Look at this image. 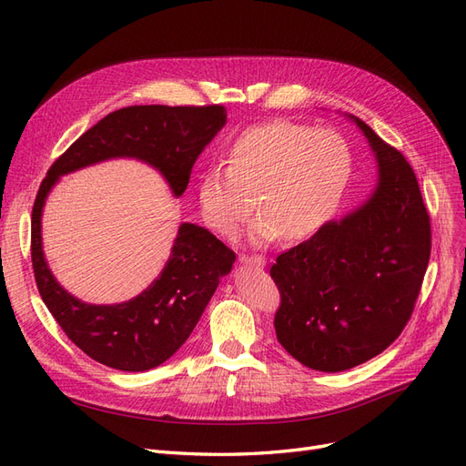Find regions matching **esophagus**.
<instances>
[{"label":"esophagus","mask_w":466,"mask_h":466,"mask_svg":"<svg viewBox=\"0 0 466 466\" xmlns=\"http://www.w3.org/2000/svg\"><path fill=\"white\" fill-rule=\"evenodd\" d=\"M238 262L245 266H255V268H264L266 260L262 257H248V255H238Z\"/></svg>","instance_id":"obj_1"}]
</instances>
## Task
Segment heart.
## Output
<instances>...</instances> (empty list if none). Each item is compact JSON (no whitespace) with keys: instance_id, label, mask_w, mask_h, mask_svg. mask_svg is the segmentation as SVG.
Listing matches in <instances>:
<instances>
[{"instance_id":"1","label":"heart","mask_w":466,"mask_h":466,"mask_svg":"<svg viewBox=\"0 0 466 466\" xmlns=\"http://www.w3.org/2000/svg\"><path fill=\"white\" fill-rule=\"evenodd\" d=\"M351 173L346 139L332 128L276 120L247 128L225 149V167H209L198 180V206L211 229L231 237L257 206L245 233L264 248L288 235L313 237L336 214Z\"/></svg>"}]
</instances>
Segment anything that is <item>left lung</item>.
I'll return each mask as SVG.
<instances>
[{
	"label": "left lung",
	"mask_w": 466,
	"mask_h": 466,
	"mask_svg": "<svg viewBox=\"0 0 466 466\" xmlns=\"http://www.w3.org/2000/svg\"><path fill=\"white\" fill-rule=\"evenodd\" d=\"M354 122L377 161L373 194L340 221L281 252L270 276L281 295L278 342L305 368L351 370L397 340L424 279L430 216L404 155Z\"/></svg>",
	"instance_id": "obj_1"
}]
</instances>
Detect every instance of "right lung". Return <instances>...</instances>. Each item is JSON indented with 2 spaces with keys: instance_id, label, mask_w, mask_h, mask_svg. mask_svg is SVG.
Returning a JSON list of instances; mask_svg holds the SVG:
<instances>
[{
  "instance_id": "obj_1",
  "label": "right lung",
  "mask_w": 466,
  "mask_h": 466,
  "mask_svg": "<svg viewBox=\"0 0 466 466\" xmlns=\"http://www.w3.org/2000/svg\"><path fill=\"white\" fill-rule=\"evenodd\" d=\"M228 122L221 105H139L110 112L54 161L33 206L31 257L40 298L79 350L120 371H147L188 340L235 252L196 223H180L161 274L130 301L91 305L67 293L42 250V209L60 177L108 159L128 157L163 175L173 196L188 187L192 167Z\"/></svg>"
}]
</instances>
